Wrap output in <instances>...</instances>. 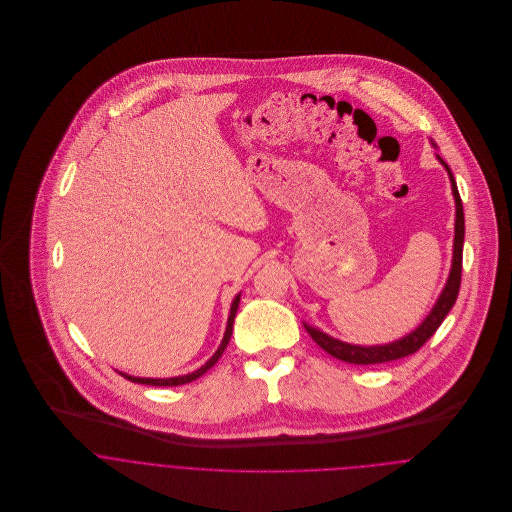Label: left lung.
<instances>
[{"label":"left lung","mask_w":512,"mask_h":512,"mask_svg":"<svg viewBox=\"0 0 512 512\" xmlns=\"http://www.w3.org/2000/svg\"><path fill=\"white\" fill-rule=\"evenodd\" d=\"M441 161V159H439ZM443 163V161H441ZM445 165V163H443ZM449 179H451V189H453V197H455V240H453V264H451V274L449 280L443 288V292L439 295L438 303L434 305L432 313L426 317V321L412 331L410 335H406L404 339L390 343V345H380V347H359V345H349L343 341H337L325 333H321L319 329H313L309 325H305L307 333L311 335V339L331 357L351 363V365H380V363H390L396 359H404L408 355H414L416 351H420L426 341L438 331L441 321L445 319V315L449 313V309L453 307L459 286H461V270H463V236H465V219H463V205H461V197L453 179L451 169L445 165Z\"/></svg>","instance_id":"left-lung-1"}]
</instances>
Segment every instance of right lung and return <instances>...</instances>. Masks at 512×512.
<instances>
[{
	"instance_id": "1",
	"label": "right lung",
	"mask_w": 512,
	"mask_h": 512,
	"mask_svg": "<svg viewBox=\"0 0 512 512\" xmlns=\"http://www.w3.org/2000/svg\"><path fill=\"white\" fill-rule=\"evenodd\" d=\"M238 303H240V295H236L234 301H232L230 317H228V325H226V333H224V339H222V343H220L219 351H217L205 365L201 366L199 370H195V372H191V374H185V376H175V378H136V376H128V374H122V376L128 378V380H132V382L151 384V386H179V384H187V382H191V380H197V378L203 376L211 366H215V363L220 359V355L224 353V349H226V345H228V341H230V335H232V323H234V315H236V311H238Z\"/></svg>"
}]
</instances>
